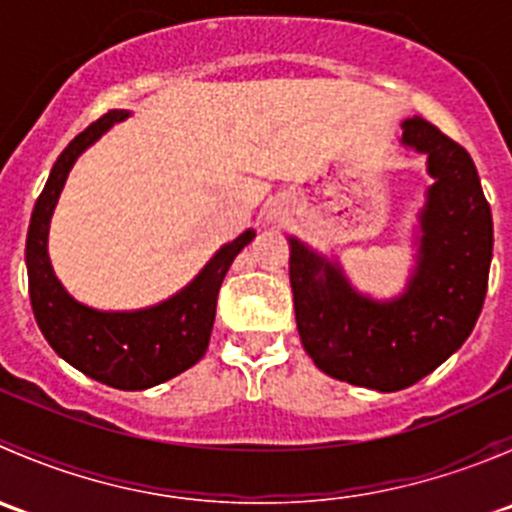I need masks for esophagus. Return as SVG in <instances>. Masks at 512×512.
<instances>
[{"mask_svg":"<svg viewBox=\"0 0 512 512\" xmlns=\"http://www.w3.org/2000/svg\"><path fill=\"white\" fill-rule=\"evenodd\" d=\"M277 215H282V213H277Z\"/></svg>","mask_w":512,"mask_h":512,"instance_id":"1","label":"esophagus"}]
</instances>
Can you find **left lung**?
Here are the masks:
<instances>
[{"mask_svg": "<svg viewBox=\"0 0 512 512\" xmlns=\"http://www.w3.org/2000/svg\"><path fill=\"white\" fill-rule=\"evenodd\" d=\"M401 143L426 153L433 185L418 215L416 267L404 294H359L337 262L289 237V282L304 352L324 374L399 391L443 364L473 332L488 292L493 215L466 148L421 116Z\"/></svg>", "mask_w": 512, "mask_h": 512, "instance_id": "8db88e82", "label": "left lung"}]
</instances>
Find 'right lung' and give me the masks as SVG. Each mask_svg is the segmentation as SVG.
Wrapping results in <instances>:
<instances>
[{"label": "right lung", "mask_w": 512, "mask_h": 512, "mask_svg": "<svg viewBox=\"0 0 512 512\" xmlns=\"http://www.w3.org/2000/svg\"><path fill=\"white\" fill-rule=\"evenodd\" d=\"M128 111H108L64 148L36 198L27 232L29 297L36 324L61 359L101 384L141 391L183 374L203 359L215 322V304L232 260L255 237L245 230L220 247L188 287L165 302L136 312H98L76 302L56 280L46 252L49 223L76 158Z\"/></svg>", "instance_id": "add662e5"}]
</instances>
